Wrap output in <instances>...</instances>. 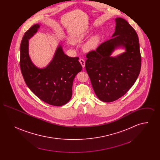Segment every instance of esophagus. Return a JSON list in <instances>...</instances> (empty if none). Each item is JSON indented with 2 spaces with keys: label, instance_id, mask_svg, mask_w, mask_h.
Returning <instances> with one entry per match:
<instances>
[{
  "label": "esophagus",
  "instance_id": "1",
  "mask_svg": "<svg viewBox=\"0 0 160 160\" xmlns=\"http://www.w3.org/2000/svg\"><path fill=\"white\" fill-rule=\"evenodd\" d=\"M79 62H80V64L82 65V67L84 68V67H85V61H84V60H83V59H80L79 60Z\"/></svg>",
  "mask_w": 160,
  "mask_h": 160
}]
</instances>
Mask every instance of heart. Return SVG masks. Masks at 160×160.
<instances>
[{
  "mask_svg": "<svg viewBox=\"0 0 160 160\" xmlns=\"http://www.w3.org/2000/svg\"><path fill=\"white\" fill-rule=\"evenodd\" d=\"M89 33H90L89 31H84L82 33L72 36L71 38V41L73 43L80 42L89 36ZM100 39H101V37L99 34H97L92 36L91 38H90L84 45V49L88 52L95 50L99 45Z\"/></svg>",
  "mask_w": 160,
  "mask_h": 160,
  "instance_id": "1",
  "label": "heart"
}]
</instances>
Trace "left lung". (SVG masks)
Returning a JSON list of instances; mask_svg holds the SVG:
<instances>
[{
  "label": "left lung",
  "mask_w": 160,
  "mask_h": 160,
  "mask_svg": "<svg viewBox=\"0 0 160 160\" xmlns=\"http://www.w3.org/2000/svg\"><path fill=\"white\" fill-rule=\"evenodd\" d=\"M112 38L86 54V71L97 97L112 102L124 95L136 82L141 69V54L137 33L122 18L115 19ZM118 48L126 52L111 55Z\"/></svg>",
  "instance_id": "left-lung-1"
}]
</instances>
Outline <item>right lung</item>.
<instances>
[{"label":"right lung","instance_id":"right-lung-1","mask_svg":"<svg viewBox=\"0 0 160 160\" xmlns=\"http://www.w3.org/2000/svg\"><path fill=\"white\" fill-rule=\"evenodd\" d=\"M39 27L38 24H34L23 36L20 45L21 71L25 83L37 97L48 104L61 106L71 98L73 80L82 67L78 57H69L59 45L49 64L43 68L37 67L29 57V39Z\"/></svg>","mask_w":160,"mask_h":160}]
</instances>
